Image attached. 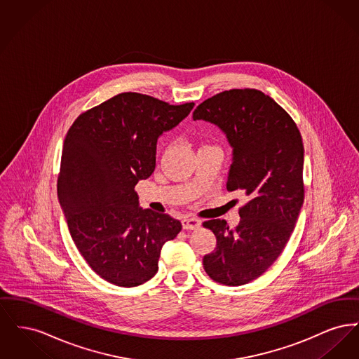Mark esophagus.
<instances>
[{"label":"esophagus","mask_w":359,"mask_h":359,"mask_svg":"<svg viewBox=\"0 0 359 359\" xmlns=\"http://www.w3.org/2000/svg\"><path fill=\"white\" fill-rule=\"evenodd\" d=\"M182 224H183V229H186V230H196L201 227L202 222L196 218H183Z\"/></svg>","instance_id":"34e87169"}]
</instances>
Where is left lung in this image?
<instances>
[{"instance_id":"1","label":"left lung","mask_w":359,"mask_h":359,"mask_svg":"<svg viewBox=\"0 0 359 359\" xmlns=\"http://www.w3.org/2000/svg\"><path fill=\"white\" fill-rule=\"evenodd\" d=\"M194 120L217 125L233 148L227 191H243L249 202L241 221L203 223L217 248L203 257L205 273L238 287L259 277L284 250L304 202L302 135L290 114L255 88H234L201 103Z\"/></svg>"}]
</instances>
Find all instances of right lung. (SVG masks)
<instances>
[{
  "instance_id": "right-lung-1",
  "label": "right lung",
  "mask_w": 359,
  "mask_h": 359,
  "mask_svg": "<svg viewBox=\"0 0 359 359\" xmlns=\"http://www.w3.org/2000/svg\"><path fill=\"white\" fill-rule=\"evenodd\" d=\"M194 104L121 93L82 113L65 138L59 203L86 262L114 285L151 280L163 245L182 230L168 214L142 210L135 187L154 173L158 137Z\"/></svg>"
}]
</instances>
